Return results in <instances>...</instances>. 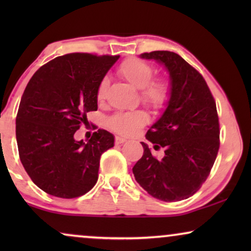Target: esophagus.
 Instances as JSON below:
<instances>
[{
	"label": "esophagus",
	"instance_id": "1",
	"mask_svg": "<svg viewBox=\"0 0 251 251\" xmlns=\"http://www.w3.org/2000/svg\"><path fill=\"white\" fill-rule=\"evenodd\" d=\"M125 142H126V138H123V137H120V136H116L115 137V144H123Z\"/></svg>",
	"mask_w": 251,
	"mask_h": 251
}]
</instances>
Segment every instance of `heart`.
Wrapping results in <instances>:
<instances>
[{
	"label": "heart",
	"instance_id": "heart-1",
	"mask_svg": "<svg viewBox=\"0 0 251 251\" xmlns=\"http://www.w3.org/2000/svg\"><path fill=\"white\" fill-rule=\"evenodd\" d=\"M118 73L133 87L140 89V101L154 111H161L168 105L171 96L170 82L166 77H153L155 67L140 58H129L118 68ZM108 88L107 77H102L97 85L96 99L101 102ZM149 116L144 111L118 113L108 120V126L122 135H132L140 126H145Z\"/></svg>",
	"mask_w": 251,
	"mask_h": 251
}]
</instances>
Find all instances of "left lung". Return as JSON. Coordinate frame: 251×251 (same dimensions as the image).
<instances>
[{
	"label": "left lung",
	"instance_id": "1",
	"mask_svg": "<svg viewBox=\"0 0 251 251\" xmlns=\"http://www.w3.org/2000/svg\"><path fill=\"white\" fill-rule=\"evenodd\" d=\"M140 57L168 68L171 96L163 115L146 133L154 149H164V156L157 159L142 143L144 154L132 168L133 176L159 200H184L200 190L217 157L221 130L215 98L203 76L179 54L152 51Z\"/></svg>",
	"mask_w": 251,
	"mask_h": 251
}]
</instances>
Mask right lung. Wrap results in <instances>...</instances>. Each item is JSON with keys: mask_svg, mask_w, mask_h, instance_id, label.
I'll list each match as a JSON object with an SVG mask.
<instances>
[{"mask_svg": "<svg viewBox=\"0 0 251 251\" xmlns=\"http://www.w3.org/2000/svg\"><path fill=\"white\" fill-rule=\"evenodd\" d=\"M119 57L64 54L27 83L16 118L17 144L26 173L46 193L74 199L97 183L100 156L114 146V137L98 129L85 144L74 133L89 125L88 112L97 111V85Z\"/></svg>", "mask_w": 251, "mask_h": 251, "instance_id": "obj_1", "label": "right lung"}]
</instances>
